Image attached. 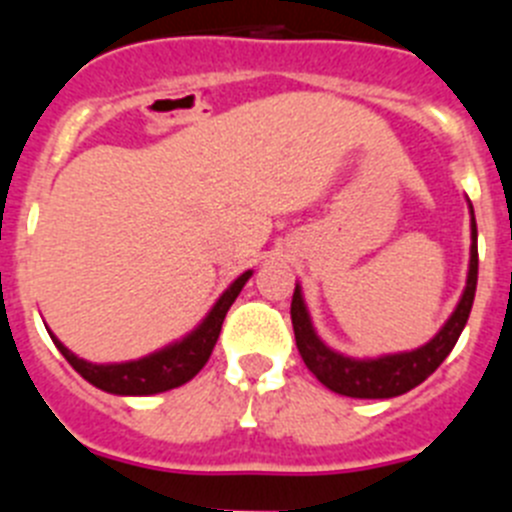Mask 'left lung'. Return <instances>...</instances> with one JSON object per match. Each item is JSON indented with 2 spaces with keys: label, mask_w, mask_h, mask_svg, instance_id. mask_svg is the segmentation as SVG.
<instances>
[{
  "label": "left lung",
  "mask_w": 512,
  "mask_h": 512,
  "mask_svg": "<svg viewBox=\"0 0 512 512\" xmlns=\"http://www.w3.org/2000/svg\"><path fill=\"white\" fill-rule=\"evenodd\" d=\"M477 269V220H474L472 210V253H469L467 287H464V295H461L456 310L425 346L415 348V351H402V354L379 356V359H351V356H343L325 346L312 328L310 312H307L302 289L297 284L289 312H292V328H295V341L302 361L318 377V382H323L328 390L338 392V395L359 397V400H387V397L405 395L431 377L459 341L469 312H472L474 292H477Z\"/></svg>",
  "instance_id": "obj_1"
}]
</instances>
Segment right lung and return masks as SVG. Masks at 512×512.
Returning <instances> with one entry per match:
<instances>
[{
  "label": "right lung",
  "mask_w": 512,
  "mask_h": 512,
  "mask_svg": "<svg viewBox=\"0 0 512 512\" xmlns=\"http://www.w3.org/2000/svg\"><path fill=\"white\" fill-rule=\"evenodd\" d=\"M251 274L253 271H246V274L235 279L225 289L223 297L215 302V307L207 312V318L187 338L161 348L156 354L143 356L138 361L92 364V361H84L76 354H71L69 348L63 346L53 333L51 338L63 354V359L69 361L81 377L87 379L89 384H94V387H99V390L112 392V395H158V392L174 390V387H182L184 382H189L207 364L212 348L217 343V336H220V328H223L225 315H228L235 297L241 295L243 284L251 279Z\"/></svg>",
  "instance_id": "add662e5"
}]
</instances>
